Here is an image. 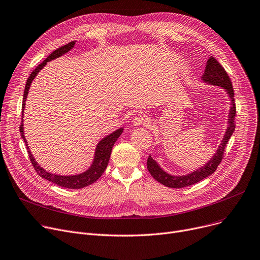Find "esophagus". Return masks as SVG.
Here are the masks:
<instances>
[{
    "label": "esophagus",
    "instance_id": "obj_1",
    "mask_svg": "<svg viewBox=\"0 0 260 260\" xmlns=\"http://www.w3.org/2000/svg\"><path fill=\"white\" fill-rule=\"evenodd\" d=\"M146 123H147V118L145 115H138L133 119V124L136 126H139Z\"/></svg>",
    "mask_w": 260,
    "mask_h": 260
}]
</instances>
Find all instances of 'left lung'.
<instances>
[{"label":"left lung","instance_id":"left-lung-1","mask_svg":"<svg viewBox=\"0 0 260 260\" xmlns=\"http://www.w3.org/2000/svg\"><path fill=\"white\" fill-rule=\"evenodd\" d=\"M202 78L205 82L222 86V88L227 91L229 97L231 98L232 106H231L230 115H229V126L227 128L226 135H224L223 139L221 141V144L218 147L216 153L213 155V158L205 166L201 167L200 169L191 172V174H189L187 176L174 177V176H170V175L166 174L164 170H162L160 168V166L157 164V162H155L149 155L147 159V169L149 171V174L155 181H158L159 183L163 184L166 187H170V188L187 187L190 185H193V184L204 180L208 176L212 175L213 172L216 170L217 166L220 164V162L223 158L224 149H226V146H227L230 138L235 129L236 107H235V100H234V90H233V85H232V82H231V79H230L228 73L222 68V66L213 56H211L208 59V61H207L205 73Z\"/></svg>","mask_w":260,"mask_h":260}]
</instances>
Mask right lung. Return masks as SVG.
<instances>
[{"label":"right lung","mask_w":260,"mask_h":260,"mask_svg":"<svg viewBox=\"0 0 260 260\" xmlns=\"http://www.w3.org/2000/svg\"><path fill=\"white\" fill-rule=\"evenodd\" d=\"M75 45V41L70 42L69 44L61 46L60 48L56 49L55 51L52 52V53L42 62L40 63L34 70L32 71V73L30 74V76L27 79L26 85H25V90H24V97H23V105H22V120H23V115H24V108H25V101L28 95V91L30 88V84L32 82V80L34 79V77L37 76V74L42 70V69L46 66V63L52 59H54L56 57L61 56L62 54L67 53L68 51H70ZM122 128H119L116 132H114L113 134L109 135L108 137L103 138V139L98 143L97 147H96V151H95V158H94V162L92 164V166L86 170L83 174L77 175V176H70V177H64V176H56L53 174H50V172L46 171L45 169H43L37 162L34 160L33 155L31 154V152L29 151V147L27 146L28 149V154L29 158L31 161V164L34 168V170L37 171V174L39 176H41L42 178L54 183L60 187H64V188H69V189H80L83 187L89 186L91 184H93L94 182H96L101 176L103 172H105L108 164H109V160L111 157V152H112V148L115 144V142L117 141V139L119 138V136L122 133ZM20 133L21 136L24 139L26 145H27V141L25 139L24 136V129H23V121L20 126Z\"/></svg>","instance_id":"right-lung-1"}]
</instances>
